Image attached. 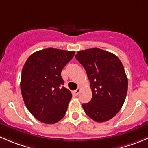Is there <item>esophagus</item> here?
Wrapping results in <instances>:
<instances>
[{
    "label": "esophagus",
    "mask_w": 148,
    "mask_h": 148,
    "mask_svg": "<svg viewBox=\"0 0 148 148\" xmlns=\"http://www.w3.org/2000/svg\"><path fill=\"white\" fill-rule=\"evenodd\" d=\"M81 92V88H77L76 90H75V91H73V93H74V94H75V95H78V94H79V93Z\"/></svg>",
    "instance_id": "esophagus-1"
}]
</instances>
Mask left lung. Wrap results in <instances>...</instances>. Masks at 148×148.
Wrapping results in <instances>:
<instances>
[{"label": "left lung", "instance_id": "1", "mask_svg": "<svg viewBox=\"0 0 148 148\" xmlns=\"http://www.w3.org/2000/svg\"><path fill=\"white\" fill-rule=\"evenodd\" d=\"M76 60L86 70L92 98L82 106L86 114L97 122L113 118L124 103L128 79L117 56L99 48L78 51Z\"/></svg>", "mask_w": 148, "mask_h": 148}]
</instances>
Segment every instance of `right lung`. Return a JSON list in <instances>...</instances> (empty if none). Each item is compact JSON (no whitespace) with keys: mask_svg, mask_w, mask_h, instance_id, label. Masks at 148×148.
Here are the masks:
<instances>
[{"mask_svg":"<svg viewBox=\"0 0 148 148\" xmlns=\"http://www.w3.org/2000/svg\"><path fill=\"white\" fill-rule=\"evenodd\" d=\"M75 51L48 48L31 54L24 64L20 87L28 110L40 122L53 124L67 111L72 94L62 86L61 72Z\"/></svg>","mask_w":148,"mask_h":148,"instance_id":"1","label":"right lung"}]
</instances>
